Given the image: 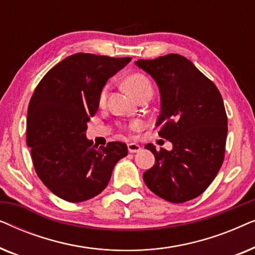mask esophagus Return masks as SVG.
I'll use <instances>...</instances> for the list:
<instances>
[{
	"label": "esophagus",
	"instance_id": "34e87169",
	"mask_svg": "<svg viewBox=\"0 0 255 255\" xmlns=\"http://www.w3.org/2000/svg\"><path fill=\"white\" fill-rule=\"evenodd\" d=\"M128 152L130 153H137L141 149L140 146H139L138 144H134V142H131V144L128 145Z\"/></svg>",
	"mask_w": 255,
	"mask_h": 255
}]
</instances>
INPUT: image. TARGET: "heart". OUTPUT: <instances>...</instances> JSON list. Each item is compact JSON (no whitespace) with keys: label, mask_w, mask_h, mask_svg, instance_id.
Returning a JSON list of instances; mask_svg holds the SVG:
<instances>
[{"label":"heart","mask_w":255,"mask_h":255,"mask_svg":"<svg viewBox=\"0 0 255 255\" xmlns=\"http://www.w3.org/2000/svg\"><path fill=\"white\" fill-rule=\"evenodd\" d=\"M124 85L135 99H138L139 96L144 95L146 93H152L151 81H149L147 76L140 74V73H135V74L128 76V78L125 80ZM108 93H109V86H104L102 90H101L99 96V103L101 107H103L104 104H106ZM131 128H139V123H137V122H135V123H132Z\"/></svg>","instance_id":"heart-1"}]
</instances>
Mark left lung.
Returning a JSON list of instances; mask_svg holds the SVG:
<instances>
[{
	"instance_id": "8db88e82",
	"label": "left lung",
	"mask_w": 255,
	"mask_h": 255,
	"mask_svg": "<svg viewBox=\"0 0 255 255\" xmlns=\"http://www.w3.org/2000/svg\"><path fill=\"white\" fill-rule=\"evenodd\" d=\"M155 80L161 109L155 127L172 151L147 144L155 156L142 174L148 189L172 203L200 196L224 161L228 117L222 95L193 62L180 54L135 61Z\"/></svg>"
}]
</instances>
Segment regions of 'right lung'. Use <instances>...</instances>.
<instances>
[{
    "mask_svg": "<svg viewBox=\"0 0 255 255\" xmlns=\"http://www.w3.org/2000/svg\"><path fill=\"white\" fill-rule=\"evenodd\" d=\"M131 58L76 53L48 71L27 108L26 144L45 186L62 200L78 203L106 189L116 163L128 155L127 144L97 148L86 137L87 123L99 109L108 80Z\"/></svg>",
    "mask_w": 255,
    "mask_h": 255,
    "instance_id": "right-lung-1",
    "label": "right lung"
}]
</instances>
